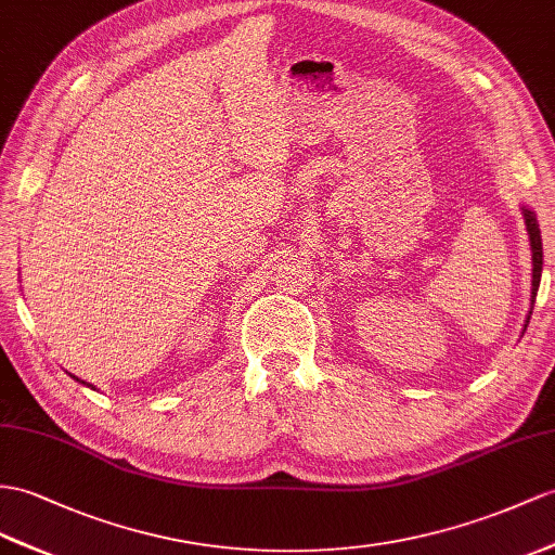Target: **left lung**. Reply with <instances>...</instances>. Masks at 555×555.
Returning <instances> with one entry per match:
<instances>
[{"label":"left lung","mask_w":555,"mask_h":555,"mask_svg":"<svg viewBox=\"0 0 555 555\" xmlns=\"http://www.w3.org/2000/svg\"><path fill=\"white\" fill-rule=\"evenodd\" d=\"M525 216V225H527V235H530V249H532V292H530V310H527V318L522 324V332L530 324V315L534 308V299L539 292V282H542V266H544V251H542V233H539V223H537V214L527 207H520Z\"/></svg>","instance_id":"1"}]
</instances>
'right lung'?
<instances>
[{
	"label": "right lung",
	"instance_id": "right-lung-1",
	"mask_svg": "<svg viewBox=\"0 0 555 555\" xmlns=\"http://www.w3.org/2000/svg\"><path fill=\"white\" fill-rule=\"evenodd\" d=\"M70 376H73V374H70ZM73 379H75V382H79V379H77V376H73ZM79 384H85V386H89V388H93V386H91V384H87V382H79ZM93 390H96V388H93Z\"/></svg>",
	"mask_w": 555,
	"mask_h": 555
}]
</instances>
